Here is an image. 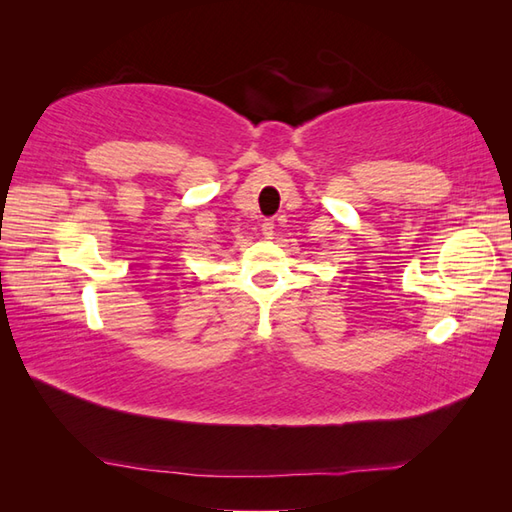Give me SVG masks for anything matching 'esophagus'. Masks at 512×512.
Masks as SVG:
<instances>
[{
	"label": "esophagus",
	"mask_w": 512,
	"mask_h": 512,
	"mask_svg": "<svg viewBox=\"0 0 512 512\" xmlns=\"http://www.w3.org/2000/svg\"><path fill=\"white\" fill-rule=\"evenodd\" d=\"M263 234H265V238H271V236H274V221H271V219H265V223H263Z\"/></svg>",
	"instance_id": "34e87169"
}]
</instances>
